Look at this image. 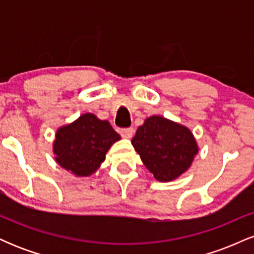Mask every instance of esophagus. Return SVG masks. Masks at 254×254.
Here are the masks:
<instances>
[{"label":"esophagus","instance_id":"1","mask_svg":"<svg viewBox=\"0 0 254 254\" xmlns=\"http://www.w3.org/2000/svg\"><path fill=\"white\" fill-rule=\"evenodd\" d=\"M133 132H135V130L132 127H125V129L121 130V135L124 138H131L133 136Z\"/></svg>","mask_w":254,"mask_h":254}]
</instances>
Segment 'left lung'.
<instances>
[{"label":"left lung","mask_w":254,"mask_h":254,"mask_svg":"<svg viewBox=\"0 0 254 254\" xmlns=\"http://www.w3.org/2000/svg\"><path fill=\"white\" fill-rule=\"evenodd\" d=\"M142 162L159 182H171L191 166L198 147L184 125L160 116H151L131 141Z\"/></svg>","instance_id":"obj_1"}]
</instances>
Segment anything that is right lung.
<instances>
[{"label":"right lung","mask_w":254,"mask_h":254,"mask_svg":"<svg viewBox=\"0 0 254 254\" xmlns=\"http://www.w3.org/2000/svg\"><path fill=\"white\" fill-rule=\"evenodd\" d=\"M121 136L109 122L86 113L74 123L58 129L54 153L61 167L75 176L87 177L98 170L107 150Z\"/></svg>","instance_id":"1"}]
</instances>
